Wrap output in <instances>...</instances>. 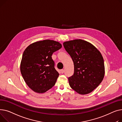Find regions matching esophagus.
<instances>
[{
  "label": "esophagus",
  "instance_id": "obj_1",
  "mask_svg": "<svg viewBox=\"0 0 122 122\" xmlns=\"http://www.w3.org/2000/svg\"><path fill=\"white\" fill-rule=\"evenodd\" d=\"M64 70H63V69H61V73H64Z\"/></svg>",
  "mask_w": 122,
  "mask_h": 122
}]
</instances>
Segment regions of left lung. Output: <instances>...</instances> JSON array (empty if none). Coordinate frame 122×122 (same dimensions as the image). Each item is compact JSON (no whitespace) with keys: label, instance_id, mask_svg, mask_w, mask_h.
<instances>
[{"label":"left lung","instance_id":"obj_1","mask_svg":"<svg viewBox=\"0 0 122 122\" xmlns=\"http://www.w3.org/2000/svg\"><path fill=\"white\" fill-rule=\"evenodd\" d=\"M63 45L74 63V74L68 78L70 87L80 95L89 94L98 86L104 76L101 53L90 42L82 39L64 42Z\"/></svg>","mask_w":122,"mask_h":122}]
</instances>
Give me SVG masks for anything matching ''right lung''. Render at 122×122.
Wrapping results in <instances>:
<instances>
[{"instance_id":"obj_1","label":"right lung","mask_w":122,"mask_h":122,"mask_svg":"<svg viewBox=\"0 0 122 122\" xmlns=\"http://www.w3.org/2000/svg\"><path fill=\"white\" fill-rule=\"evenodd\" d=\"M62 47L60 42L44 40L27 46L23 54L20 70L30 89L42 94L51 89L59 76L55 67L52 56Z\"/></svg>"}]
</instances>
